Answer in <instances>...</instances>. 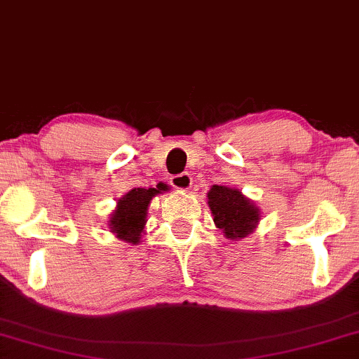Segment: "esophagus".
<instances>
[{"instance_id":"34e87169","label":"esophagus","mask_w":359,"mask_h":359,"mask_svg":"<svg viewBox=\"0 0 359 359\" xmlns=\"http://www.w3.org/2000/svg\"><path fill=\"white\" fill-rule=\"evenodd\" d=\"M193 184V179L189 172H182L170 177V185L177 190H189Z\"/></svg>"}]
</instances>
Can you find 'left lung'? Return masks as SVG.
Returning <instances> with one entry per match:
<instances>
[{
	"label": "left lung",
	"mask_w": 359,
	"mask_h": 359,
	"mask_svg": "<svg viewBox=\"0 0 359 359\" xmlns=\"http://www.w3.org/2000/svg\"><path fill=\"white\" fill-rule=\"evenodd\" d=\"M208 204L215 226L226 240H243L251 235L260 220L259 208L238 189L212 185L208 193Z\"/></svg>",
	"instance_id": "obj_1"
}]
</instances>
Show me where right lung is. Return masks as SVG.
<instances>
[{
	"mask_svg": "<svg viewBox=\"0 0 359 359\" xmlns=\"http://www.w3.org/2000/svg\"><path fill=\"white\" fill-rule=\"evenodd\" d=\"M168 185H158L156 189H133L116 203L108 226L121 241L139 244L147 224V210L153 196L166 191Z\"/></svg>",
	"mask_w": 359,
	"mask_h": 359,
	"instance_id": "obj_1",
	"label": "right lung"
}]
</instances>
